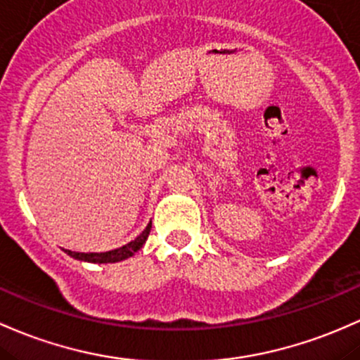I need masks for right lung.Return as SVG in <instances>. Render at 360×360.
<instances>
[{"label": "right lung", "instance_id": "add662e5", "mask_svg": "<svg viewBox=\"0 0 360 360\" xmlns=\"http://www.w3.org/2000/svg\"><path fill=\"white\" fill-rule=\"evenodd\" d=\"M150 227H152V222H150L147 227H145V231L141 232L140 236L135 240H131V243L124 244V246L117 248V250H112V251H108V252H75V251H68L65 250L66 255H70L71 258L75 259H80V262H89V263H117V262H122V259L129 258V256H133L135 252L140 250L141 246L145 244V240H147L148 234H150Z\"/></svg>", "mask_w": 360, "mask_h": 360}]
</instances>
